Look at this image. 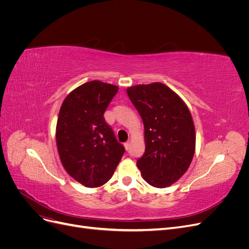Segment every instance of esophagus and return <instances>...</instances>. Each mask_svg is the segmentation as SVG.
Masks as SVG:
<instances>
[{
	"label": "esophagus",
	"mask_w": 249,
	"mask_h": 249,
	"mask_svg": "<svg viewBox=\"0 0 249 249\" xmlns=\"http://www.w3.org/2000/svg\"><path fill=\"white\" fill-rule=\"evenodd\" d=\"M124 148H125L126 150H129V149H130V146H131V143H130L129 141H127V142H125V143H124Z\"/></svg>",
	"instance_id": "esophagus-1"
}]
</instances>
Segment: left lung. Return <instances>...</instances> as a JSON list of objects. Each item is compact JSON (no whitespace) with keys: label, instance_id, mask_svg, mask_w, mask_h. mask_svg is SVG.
I'll return each mask as SVG.
<instances>
[{"label":"left lung","instance_id":"8db88e82","mask_svg":"<svg viewBox=\"0 0 249 249\" xmlns=\"http://www.w3.org/2000/svg\"><path fill=\"white\" fill-rule=\"evenodd\" d=\"M144 124L145 152L137 160L149 185L165 188L189 168L195 152V129L183 100L162 83L126 89Z\"/></svg>","mask_w":249,"mask_h":249}]
</instances>
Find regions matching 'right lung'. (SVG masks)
Segmentation results:
<instances>
[{
	"label": "right lung",
	"mask_w": 249,
	"mask_h": 249,
	"mask_svg": "<svg viewBox=\"0 0 249 249\" xmlns=\"http://www.w3.org/2000/svg\"><path fill=\"white\" fill-rule=\"evenodd\" d=\"M117 91L115 85L90 81L72 90L59 111L60 160L71 178L88 188L106 184L125 152L104 117Z\"/></svg>",
	"instance_id": "1"
}]
</instances>
